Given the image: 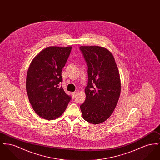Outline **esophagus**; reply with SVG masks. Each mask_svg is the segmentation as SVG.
I'll return each mask as SVG.
<instances>
[{
  "label": "esophagus",
  "mask_w": 160,
  "mask_h": 160,
  "mask_svg": "<svg viewBox=\"0 0 160 160\" xmlns=\"http://www.w3.org/2000/svg\"><path fill=\"white\" fill-rule=\"evenodd\" d=\"M72 98H74L75 97H76V96L77 93L76 92H72Z\"/></svg>",
  "instance_id": "1"
}]
</instances>
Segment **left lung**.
<instances>
[{
  "mask_svg": "<svg viewBox=\"0 0 160 160\" xmlns=\"http://www.w3.org/2000/svg\"><path fill=\"white\" fill-rule=\"evenodd\" d=\"M88 69L86 99L80 106L87 122L99 124L114 111L119 98L121 83L118 68L112 53L99 46H81Z\"/></svg>",
  "mask_w": 160,
  "mask_h": 160,
  "instance_id": "left-lung-1",
  "label": "left lung"
}]
</instances>
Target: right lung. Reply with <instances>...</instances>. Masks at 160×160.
Instances as JSON below:
<instances>
[{
  "label": "right lung",
  "mask_w": 160,
  "mask_h": 160,
  "mask_svg": "<svg viewBox=\"0 0 160 160\" xmlns=\"http://www.w3.org/2000/svg\"><path fill=\"white\" fill-rule=\"evenodd\" d=\"M72 47L44 48L31 62L26 76V91L33 110L40 117L53 120L65 112L71 97L59 87L62 69Z\"/></svg>",
  "instance_id": "1"
}]
</instances>
